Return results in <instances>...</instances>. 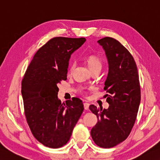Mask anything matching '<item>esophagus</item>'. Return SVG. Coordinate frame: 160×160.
<instances>
[{
  "label": "esophagus",
  "mask_w": 160,
  "mask_h": 160,
  "mask_svg": "<svg viewBox=\"0 0 160 160\" xmlns=\"http://www.w3.org/2000/svg\"><path fill=\"white\" fill-rule=\"evenodd\" d=\"M89 103H87V102H84V109H86V110H87V109H89Z\"/></svg>",
  "instance_id": "obj_1"
}]
</instances>
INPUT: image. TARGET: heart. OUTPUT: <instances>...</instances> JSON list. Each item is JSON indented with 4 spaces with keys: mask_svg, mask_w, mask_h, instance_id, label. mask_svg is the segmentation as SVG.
<instances>
[{
    "mask_svg": "<svg viewBox=\"0 0 160 160\" xmlns=\"http://www.w3.org/2000/svg\"><path fill=\"white\" fill-rule=\"evenodd\" d=\"M87 64L90 70L93 69V68L96 67H102V62L101 60L96 55H90L89 57L87 59ZM76 67V62H71L70 64L69 68V72H71L73 70V68Z\"/></svg>",
    "mask_w": 160,
    "mask_h": 160,
    "instance_id": "heart-1",
    "label": "heart"
}]
</instances>
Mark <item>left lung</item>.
<instances>
[{"instance_id":"8db88e82","label":"left lung","mask_w":160,"mask_h":160,"mask_svg":"<svg viewBox=\"0 0 160 160\" xmlns=\"http://www.w3.org/2000/svg\"><path fill=\"white\" fill-rule=\"evenodd\" d=\"M105 52L109 65L104 90L108 109L91 105L89 109L98 117L91 130L93 142L101 148H109L127 139L135 122L141 101L139 75L130 52L112 37L98 41Z\"/></svg>"}]
</instances>
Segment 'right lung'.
<instances>
[{"label": "right lung", "instance_id": "1", "mask_svg": "<svg viewBox=\"0 0 160 160\" xmlns=\"http://www.w3.org/2000/svg\"><path fill=\"white\" fill-rule=\"evenodd\" d=\"M86 39L54 37L40 48L24 75L21 93L28 126L37 140L58 148L70 139L84 110L78 98L62 103L58 84L67 80L71 55Z\"/></svg>", "mask_w": 160, "mask_h": 160}]
</instances>
